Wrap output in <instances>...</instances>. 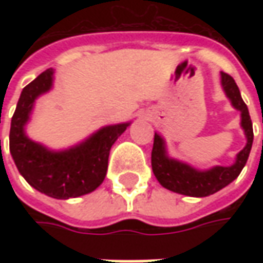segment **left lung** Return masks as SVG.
I'll return each instance as SVG.
<instances>
[{"instance_id":"left-lung-1","label":"left lung","mask_w":263,"mask_h":263,"mask_svg":"<svg viewBox=\"0 0 263 263\" xmlns=\"http://www.w3.org/2000/svg\"><path fill=\"white\" fill-rule=\"evenodd\" d=\"M221 83L233 106L241 112V127L245 128V133L248 137V145L243 151L238 152L236 162L231 167H215L208 171H199L187 164L178 162L176 159H170L165 154L164 140L155 133L154 147H152V170L161 186L171 192L195 197L214 195L222 187L228 186L233 180H236L248 162L249 154L253 143V127L249 116L248 105L241 99L237 85L230 74L221 71Z\"/></svg>"}]
</instances>
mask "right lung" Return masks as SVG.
Returning a JSON list of instances; mask_svg holds the SVG:
<instances>
[{
	"label": "right lung",
	"instance_id": "obj_1",
	"mask_svg": "<svg viewBox=\"0 0 263 263\" xmlns=\"http://www.w3.org/2000/svg\"><path fill=\"white\" fill-rule=\"evenodd\" d=\"M52 68L41 73L23 89L10 128V152L25 180L41 193L55 199L77 197L93 192L106 174L111 146L128 123L108 126L86 142L63 152H51L25 135L33 102L52 86Z\"/></svg>",
	"mask_w": 263,
	"mask_h": 263
}]
</instances>
